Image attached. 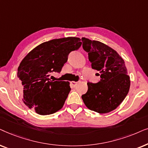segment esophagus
Masks as SVG:
<instances>
[{"instance_id":"1","label":"esophagus","mask_w":148,"mask_h":148,"mask_svg":"<svg viewBox=\"0 0 148 148\" xmlns=\"http://www.w3.org/2000/svg\"><path fill=\"white\" fill-rule=\"evenodd\" d=\"M78 82H76V81H72V82H71V84H72V85L73 86H76V84H78Z\"/></svg>"}]
</instances>
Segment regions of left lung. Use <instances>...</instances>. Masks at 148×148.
Segmentation results:
<instances>
[{
	"label": "left lung",
	"instance_id": "left-lung-1",
	"mask_svg": "<svg viewBox=\"0 0 148 148\" xmlns=\"http://www.w3.org/2000/svg\"><path fill=\"white\" fill-rule=\"evenodd\" d=\"M82 41L92 68L101 73L97 83L87 82L88 90L82 99L92 111L108 113L115 110L129 92L131 81L125 61L115 50L99 41L84 37Z\"/></svg>",
	"mask_w": 148,
	"mask_h": 148
}]
</instances>
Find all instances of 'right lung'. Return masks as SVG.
Segmentation results:
<instances>
[{
	"instance_id": "right-lung-1",
	"label": "right lung",
	"mask_w": 148,
	"mask_h": 148,
	"mask_svg": "<svg viewBox=\"0 0 148 148\" xmlns=\"http://www.w3.org/2000/svg\"><path fill=\"white\" fill-rule=\"evenodd\" d=\"M80 38L67 37L45 42L32 49L17 69L23 101L40 115H49L62 109L71 88L70 82L53 81L52 72H60L71 51L81 46Z\"/></svg>"
}]
</instances>
